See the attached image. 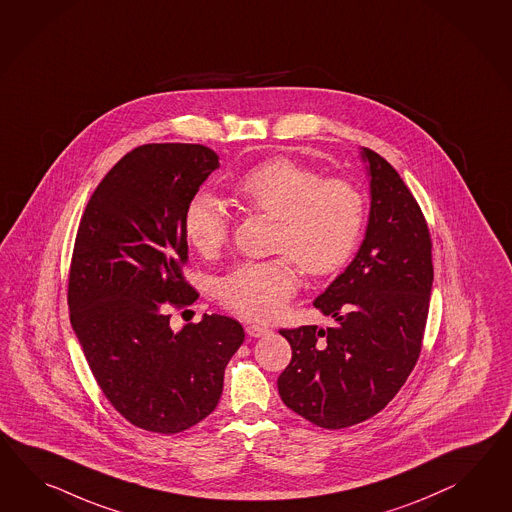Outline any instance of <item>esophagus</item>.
<instances>
[{
  "label": "esophagus",
  "mask_w": 512,
  "mask_h": 512,
  "mask_svg": "<svg viewBox=\"0 0 512 512\" xmlns=\"http://www.w3.org/2000/svg\"><path fill=\"white\" fill-rule=\"evenodd\" d=\"M246 333H248L250 337L261 338L270 335V329L264 327V325L251 324L246 327Z\"/></svg>",
  "instance_id": "34e87169"
}]
</instances>
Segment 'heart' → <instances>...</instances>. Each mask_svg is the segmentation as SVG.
<instances>
[{
  "mask_svg": "<svg viewBox=\"0 0 512 512\" xmlns=\"http://www.w3.org/2000/svg\"><path fill=\"white\" fill-rule=\"evenodd\" d=\"M238 198L279 220L275 248L287 255L242 262L218 285L227 309L251 320H272L298 288L294 261L311 275L340 270L357 248L364 224V200L346 179H322L318 170L288 157L253 166L235 185ZM231 216L212 192H198L183 214V233L201 255H214L229 240Z\"/></svg>",
  "mask_w": 512,
  "mask_h": 512,
  "instance_id": "1",
  "label": "heart"
}]
</instances>
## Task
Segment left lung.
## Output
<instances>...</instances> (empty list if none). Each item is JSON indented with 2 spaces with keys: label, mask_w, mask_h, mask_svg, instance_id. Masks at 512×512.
<instances>
[{
  "label": "left lung",
  "mask_w": 512,
  "mask_h": 512,
  "mask_svg": "<svg viewBox=\"0 0 512 512\" xmlns=\"http://www.w3.org/2000/svg\"><path fill=\"white\" fill-rule=\"evenodd\" d=\"M370 214L348 268L314 300L337 325L281 329L292 361L277 379L288 409L325 429L383 411L418 361L433 287L424 214L398 172L361 148Z\"/></svg>",
  "instance_id": "left-lung-1"
}]
</instances>
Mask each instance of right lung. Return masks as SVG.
Returning a JSON list of instances; mask_svg holds the SVG:
<instances>
[{
    "label": "right lung",
    "mask_w": 512,
    "mask_h": 512,
    "mask_svg": "<svg viewBox=\"0 0 512 512\" xmlns=\"http://www.w3.org/2000/svg\"><path fill=\"white\" fill-rule=\"evenodd\" d=\"M220 168L200 144H144L103 177L75 237L68 307L101 392L140 429L174 435L218 405L224 370L244 342L237 320L203 314L170 327L166 303L198 300L181 272L183 214Z\"/></svg>",
    "instance_id": "1"
}]
</instances>
